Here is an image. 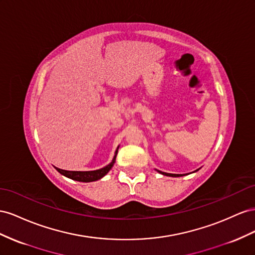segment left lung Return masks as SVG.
Wrapping results in <instances>:
<instances>
[{
	"mask_svg": "<svg viewBox=\"0 0 255 255\" xmlns=\"http://www.w3.org/2000/svg\"><path fill=\"white\" fill-rule=\"evenodd\" d=\"M158 173H160V174H162V175H165V176H171V177H179V176H184L185 174H171V173H165V172H161V171H159V170H156ZM196 171H199V169L198 170H195L194 172H196Z\"/></svg>",
	"mask_w": 255,
	"mask_h": 255,
	"instance_id": "8db88e82",
	"label": "left lung"
}]
</instances>
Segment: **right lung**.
<instances>
[{"label":"right lung","instance_id":"obj_1","mask_svg":"<svg viewBox=\"0 0 255 255\" xmlns=\"http://www.w3.org/2000/svg\"><path fill=\"white\" fill-rule=\"evenodd\" d=\"M119 147L116 148L114 157L112 159V161L109 163L108 165L104 166L99 170L95 171H66V170H62L59 168H55L56 171L61 173L62 175L66 176L72 180H77V181H83V183H91V181H96L100 178H103L105 175H107L108 172L112 169V166L115 163V159L116 155H118Z\"/></svg>","mask_w":255,"mask_h":255}]
</instances>
